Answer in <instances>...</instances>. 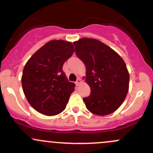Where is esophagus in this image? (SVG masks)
Segmentation results:
<instances>
[{
  "label": "esophagus",
  "mask_w": 153,
  "mask_h": 153,
  "mask_svg": "<svg viewBox=\"0 0 153 153\" xmlns=\"http://www.w3.org/2000/svg\"><path fill=\"white\" fill-rule=\"evenodd\" d=\"M80 83H81V80H80V78H78V80H77V81L75 82V85H76L77 86H78Z\"/></svg>",
  "instance_id": "esophagus-1"
}]
</instances>
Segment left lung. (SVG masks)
<instances>
[{
	"label": "left lung",
	"mask_w": 153,
	"mask_h": 153,
	"mask_svg": "<svg viewBox=\"0 0 153 153\" xmlns=\"http://www.w3.org/2000/svg\"><path fill=\"white\" fill-rule=\"evenodd\" d=\"M75 53L86 68L85 81L91 94L84 98L87 109L99 116L117 111L129 91V73L118 53L96 39L81 38L74 42Z\"/></svg>",
	"instance_id": "8db88e82"
}]
</instances>
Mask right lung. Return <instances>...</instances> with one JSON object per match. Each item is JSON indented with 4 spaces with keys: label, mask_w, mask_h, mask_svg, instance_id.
<instances>
[{
    "label": "right lung",
    "mask_w": 153,
    "mask_h": 153,
    "mask_svg": "<svg viewBox=\"0 0 153 153\" xmlns=\"http://www.w3.org/2000/svg\"><path fill=\"white\" fill-rule=\"evenodd\" d=\"M74 51L71 42L51 40L26 62L22 77L23 91L40 114L57 115L66 108L75 85L68 81L62 66Z\"/></svg>",
    "instance_id": "add662e5"
}]
</instances>
